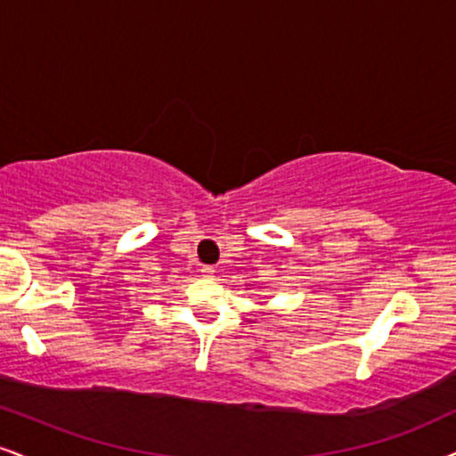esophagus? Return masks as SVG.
I'll return each mask as SVG.
<instances>
[{"instance_id": "obj_1", "label": "esophagus", "mask_w": 456, "mask_h": 456, "mask_svg": "<svg viewBox=\"0 0 456 456\" xmlns=\"http://www.w3.org/2000/svg\"><path fill=\"white\" fill-rule=\"evenodd\" d=\"M200 273H202V277L211 279L213 274H216V268H213V266H202V268H200Z\"/></svg>"}]
</instances>
